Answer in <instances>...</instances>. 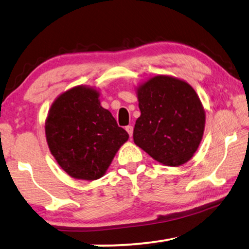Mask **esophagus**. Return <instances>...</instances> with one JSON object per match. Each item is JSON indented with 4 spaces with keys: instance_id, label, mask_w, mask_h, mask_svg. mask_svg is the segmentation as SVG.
Here are the masks:
<instances>
[{
    "instance_id": "1",
    "label": "esophagus",
    "mask_w": 249,
    "mask_h": 249,
    "mask_svg": "<svg viewBox=\"0 0 249 249\" xmlns=\"http://www.w3.org/2000/svg\"><path fill=\"white\" fill-rule=\"evenodd\" d=\"M125 129H126V132L128 133L129 137H132V136H133V130H134V127H133V126H132V125H128V126H126Z\"/></svg>"
}]
</instances>
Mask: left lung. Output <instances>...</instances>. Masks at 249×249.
<instances>
[{"instance_id":"left-lung-1","label":"left lung","mask_w":249,"mask_h":249,"mask_svg":"<svg viewBox=\"0 0 249 249\" xmlns=\"http://www.w3.org/2000/svg\"><path fill=\"white\" fill-rule=\"evenodd\" d=\"M141 116L134 142L155 160L180 166L190 160L203 136L205 114L199 96L187 82L157 75L138 88Z\"/></svg>"}]
</instances>
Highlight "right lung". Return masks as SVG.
<instances>
[{
    "label": "right lung",
    "mask_w": 249,
    "mask_h": 249,
    "mask_svg": "<svg viewBox=\"0 0 249 249\" xmlns=\"http://www.w3.org/2000/svg\"><path fill=\"white\" fill-rule=\"evenodd\" d=\"M46 138L54 159L75 179L102 177L128 134L101 107L99 92L75 87L58 96L46 121Z\"/></svg>",
    "instance_id": "1"
}]
</instances>
